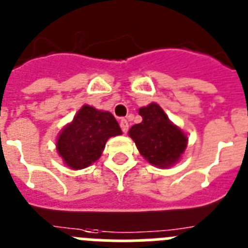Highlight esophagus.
<instances>
[{"label":"esophagus","mask_w":248,"mask_h":248,"mask_svg":"<svg viewBox=\"0 0 248 248\" xmlns=\"http://www.w3.org/2000/svg\"><path fill=\"white\" fill-rule=\"evenodd\" d=\"M120 127H121L122 132L126 133L128 131V122H127L126 118H121V121H120Z\"/></svg>","instance_id":"obj_1"}]
</instances>
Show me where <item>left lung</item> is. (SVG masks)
I'll list each match as a JSON object with an SVG mask.
<instances>
[{
  "mask_svg": "<svg viewBox=\"0 0 248 248\" xmlns=\"http://www.w3.org/2000/svg\"><path fill=\"white\" fill-rule=\"evenodd\" d=\"M141 124H133L128 131L140 154L150 163L158 167H170L180 160L187 145L185 133L170 122L169 117L157 103L140 108Z\"/></svg>",
  "mask_w": 248,
  "mask_h": 248,
  "instance_id": "obj_1",
  "label": "left lung"
}]
</instances>
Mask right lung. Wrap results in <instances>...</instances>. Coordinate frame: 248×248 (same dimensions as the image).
<instances>
[{
    "mask_svg": "<svg viewBox=\"0 0 248 248\" xmlns=\"http://www.w3.org/2000/svg\"><path fill=\"white\" fill-rule=\"evenodd\" d=\"M121 133L112 113L85 105L62 130L57 140V151L71 169H85L100 158L109 137Z\"/></svg>",
    "mask_w": 248,
    "mask_h": 248,
    "instance_id": "right-lung-1",
    "label": "right lung"
}]
</instances>
